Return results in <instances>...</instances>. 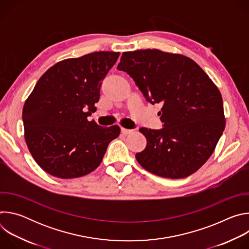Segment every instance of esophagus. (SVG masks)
<instances>
[{
  "mask_svg": "<svg viewBox=\"0 0 249 249\" xmlns=\"http://www.w3.org/2000/svg\"><path fill=\"white\" fill-rule=\"evenodd\" d=\"M133 131L132 130H129V129H125V128H121V133L123 134V135H129V134H131Z\"/></svg>",
  "mask_w": 249,
  "mask_h": 249,
  "instance_id": "obj_1",
  "label": "esophagus"
}]
</instances>
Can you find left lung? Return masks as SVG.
Here are the masks:
<instances>
[{"mask_svg":"<svg viewBox=\"0 0 249 249\" xmlns=\"http://www.w3.org/2000/svg\"><path fill=\"white\" fill-rule=\"evenodd\" d=\"M117 69L134 80L147 101L162 105L159 115L163 128L140 129L148 143L136 154L138 162L165 178L196 172L226 127L218 87L189 57L158 49L123 52Z\"/></svg>","mask_w":249,"mask_h":249,"instance_id":"8db88e82","label":"left lung"}]
</instances>
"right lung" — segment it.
Returning <instances> with one entry per match:
<instances>
[{
    "instance_id": "1",
    "label": "right lung",
    "mask_w": 249,
    "mask_h": 249,
    "mask_svg": "<svg viewBox=\"0 0 249 249\" xmlns=\"http://www.w3.org/2000/svg\"><path fill=\"white\" fill-rule=\"evenodd\" d=\"M119 55L99 51L62 60L46 71L26 98L25 143L47 173L62 179L90 173L119 136L117 125L100 127L88 120L96 110L101 82Z\"/></svg>"
}]
</instances>
